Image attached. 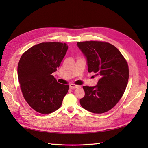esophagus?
<instances>
[{"mask_svg": "<svg viewBox=\"0 0 148 148\" xmlns=\"http://www.w3.org/2000/svg\"><path fill=\"white\" fill-rule=\"evenodd\" d=\"M79 88V86H78V85H76V84H70V89H76V88Z\"/></svg>", "mask_w": 148, "mask_h": 148, "instance_id": "obj_1", "label": "esophagus"}]
</instances>
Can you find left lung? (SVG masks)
<instances>
[{
    "label": "left lung",
    "instance_id": "8db88e82",
    "mask_svg": "<svg viewBox=\"0 0 148 148\" xmlns=\"http://www.w3.org/2000/svg\"><path fill=\"white\" fill-rule=\"evenodd\" d=\"M77 46L86 57L89 72L100 77L96 86L83 87L85 95L80 104L92 113L106 112L117 104L126 89L127 62L119 49L108 42H78Z\"/></svg>",
    "mask_w": 148,
    "mask_h": 148
}]
</instances>
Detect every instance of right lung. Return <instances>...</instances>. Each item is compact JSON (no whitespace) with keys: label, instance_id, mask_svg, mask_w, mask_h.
Wrapping results in <instances>:
<instances>
[{"label":"right lung","instance_id":"add662e5","mask_svg":"<svg viewBox=\"0 0 148 148\" xmlns=\"http://www.w3.org/2000/svg\"><path fill=\"white\" fill-rule=\"evenodd\" d=\"M68 46L62 42H42L29 48L18 65L21 92L29 106L40 114L59 109L69 85L60 84L52 73L60 65Z\"/></svg>","mask_w":148,"mask_h":148}]
</instances>
